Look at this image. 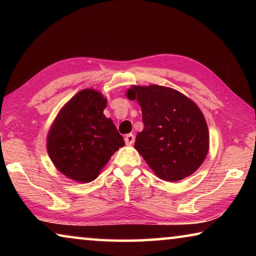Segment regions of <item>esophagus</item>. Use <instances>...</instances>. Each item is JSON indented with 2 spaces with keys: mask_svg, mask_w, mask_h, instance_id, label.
Listing matches in <instances>:
<instances>
[{
  "mask_svg": "<svg viewBox=\"0 0 256 256\" xmlns=\"http://www.w3.org/2000/svg\"><path fill=\"white\" fill-rule=\"evenodd\" d=\"M124 140H125V144L131 146V144H134V136L132 133L126 134V136H125V138H124Z\"/></svg>",
  "mask_w": 256,
  "mask_h": 256,
  "instance_id": "esophagus-1",
  "label": "esophagus"
}]
</instances>
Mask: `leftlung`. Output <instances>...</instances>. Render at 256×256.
Masks as SVG:
<instances>
[{"mask_svg":"<svg viewBox=\"0 0 256 256\" xmlns=\"http://www.w3.org/2000/svg\"><path fill=\"white\" fill-rule=\"evenodd\" d=\"M126 96L142 108L144 128L134 148L156 175L177 182L193 174L209 149V131L198 107L183 94L156 84L134 86Z\"/></svg>","mask_w":256,"mask_h":256,"instance_id":"1","label":"left lung"}]
</instances>
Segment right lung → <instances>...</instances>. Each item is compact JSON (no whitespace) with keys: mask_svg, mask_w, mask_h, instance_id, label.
Here are the masks:
<instances>
[{"mask_svg":"<svg viewBox=\"0 0 256 256\" xmlns=\"http://www.w3.org/2000/svg\"><path fill=\"white\" fill-rule=\"evenodd\" d=\"M107 100L92 89L78 92L56 118L47 138V150L56 168L81 183L98 176L108 160L125 144L104 110Z\"/></svg>","mask_w":256,"mask_h":256,"instance_id":"right-lung-1","label":"right lung"}]
</instances>
